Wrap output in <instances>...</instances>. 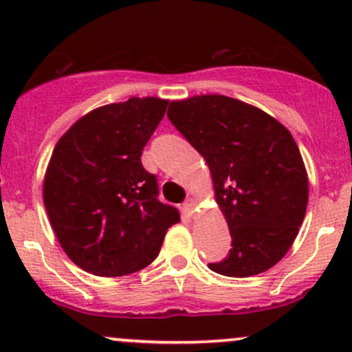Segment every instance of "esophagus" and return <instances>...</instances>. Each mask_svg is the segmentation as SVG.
Returning <instances> with one entry per match:
<instances>
[{"label":"esophagus","mask_w":352,"mask_h":352,"mask_svg":"<svg viewBox=\"0 0 352 352\" xmlns=\"http://www.w3.org/2000/svg\"><path fill=\"white\" fill-rule=\"evenodd\" d=\"M184 207H185V210H187V212L193 213V212H195V207H197V200L195 199H187V200H185Z\"/></svg>","instance_id":"1"}]
</instances>
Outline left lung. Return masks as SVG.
<instances>
[{
  "label": "left lung",
  "instance_id": "1",
  "mask_svg": "<svg viewBox=\"0 0 352 352\" xmlns=\"http://www.w3.org/2000/svg\"><path fill=\"white\" fill-rule=\"evenodd\" d=\"M167 116L207 160L232 235L228 256L208 268L232 278L272 268L308 207V173L293 135L261 109L220 94L172 100Z\"/></svg>",
  "mask_w": 352,
  "mask_h": 352
}]
</instances>
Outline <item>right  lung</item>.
Wrapping results in <instances>:
<instances>
[{
  "mask_svg": "<svg viewBox=\"0 0 352 352\" xmlns=\"http://www.w3.org/2000/svg\"><path fill=\"white\" fill-rule=\"evenodd\" d=\"M168 100L131 98L80 117L56 144L43 199L71 261L96 276H124L159 256L179 210L157 199L140 155Z\"/></svg>",
  "mask_w": 352,
  "mask_h": 352,
  "instance_id": "add662e5",
  "label": "right lung"
}]
</instances>
